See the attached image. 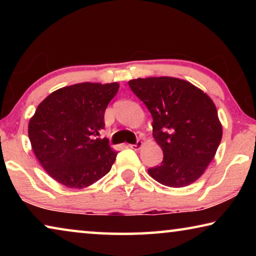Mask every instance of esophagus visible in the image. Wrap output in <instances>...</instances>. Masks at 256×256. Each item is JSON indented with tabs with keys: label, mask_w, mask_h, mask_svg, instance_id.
Wrapping results in <instances>:
<instances>
[{
	"label": "esophagus",
	"mask_w": 256,
	"mask_h": 256,
	"mask_svg": "<svg viewBox=\"0 0 256 256\" xmlns=\"http://www.w3.org/2000/svg\"><path fill=\"white\" fill-rule=\"evenodd\" d=\"M128 146H130V148L134 149V150H140L141 146H142V141L141 140H138L136 144H130Z\"/></svg>",
	"instance_id": "34e87169"
}]
</instances>
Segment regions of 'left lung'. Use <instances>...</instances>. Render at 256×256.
<instances>
[{"label": "left lung", "mask_w": 256, "mask_h": 256, "mask_svg": "<svg viewBox=\"0 0 256 256\" xmlns=\"http://www.w3.org/2000/svg\"><path fill=\"white\" fill-rule=\"evenodd\" d=\"M152 116V134L164 159L149 168L154 180L170 188H184L200 178L222 138L216 105L188 81L170 76L128 81Z\"/></svg>", "instance_id": "obj_1"}]
</instances>
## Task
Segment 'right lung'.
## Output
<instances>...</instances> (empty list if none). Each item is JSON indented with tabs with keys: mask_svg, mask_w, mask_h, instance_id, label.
Segmentation results:
<instances>
[{
	"mask_svg": "<svg viewBox=\"0 0 256 256\" xmlns=\"http://www.w3.org/2000/svg\"><path fill=\"white\" fill-rule=\"evenodd\" d=\"M118 88V82H84L56 90L38 105L29 120V140L56 182L84 188L110 170L118 152L97 136L105 128V110Z\"/></svg>",
	"mask_w": 256,
	"mask_h": 256,
	"instance_id": "1",
	"label": "right lung"
}]
</instances>
